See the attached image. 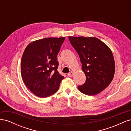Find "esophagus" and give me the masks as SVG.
Masks as SVG:
<instances>
[{"label": "esophagus", "mask_w": 131, "mask_h": 131, "mask_svg": "<svg viewBox=\"0 0 131 131\" xmlns=\"http://www.w3.org/2000/svg\"><path fill=\"white\" fill-rule=\"evenodd\" d=\"M73 74H73V72H70V73H69L68 74V77H72Z\"/></svg>", "instance_id": "34e87169"}]
</instances>
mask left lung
Listing matches in <instances>:
<instances>
[{
  "label": "left lung",
  "mask_w": 131,
  "mask_h": 131,
  "mask_svg": "<svg viewBox=\"0 0 131 131\" xmlns=\"http://www.w3.org/2000/svg\"><path fill=\"white\" fill-rule=\"evenodd\" d=\"M69 41L78 52L82 63V70L86 80L78 86L81 92L88 96L100 93L113 80L115 61L110 49L95 37H69Z\"/></svg>",
  "instance_id": "1"
}]
</instances>
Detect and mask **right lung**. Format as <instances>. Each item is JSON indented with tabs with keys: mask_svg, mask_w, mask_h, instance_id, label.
<instances>
[{
	"mask_svg": "<svg viewBox=\"0 0 131 131\" xmlns=\"http://www.w3.org/2000/svg\"><path fill=\"white\" fill-rule=\"evenodd\" d=\"M65 37L46 38L27 45L21 62L25 85L35 96L45 98L57 92L64 78L57 71V54Z\"/></svg>",
	"mask_w": 131,
	"mask_h": 131,
	"instance_id": "right-lung-1",
	"label": "right lung"
}]
</instances>
